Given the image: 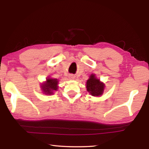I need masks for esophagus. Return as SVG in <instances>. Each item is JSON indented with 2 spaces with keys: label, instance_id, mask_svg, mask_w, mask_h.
Instances as JSON below:
<instances>
[{
  "label": "esophagus",
  "instance_id": "obj_1",
  "mask_svg": "<svg viewBox=\"0 0 149 149\" xmlns=\"http://www.w3.org/2000/svg\"><path fill=\"white\" fill-rule=\"evenodd\" d=\"M70 78L71 79H74L75 78V76L73 75H70Z\"/></svg>",
  "mask_w": 149,
  "mask_h": 149
}]
</instances>
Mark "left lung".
<instances>
[{"label": "left lung", "instance_id": "obj_1", "mask_svg": "<svg viewBox=\"0 0 149 149\" xmlns=\"http://www.w3.org/2000/svg\"><path fill=\"white\" fill-rule=\"evenodd\" d=\"M105 85L99 79H97L95 74H91L90 78L86 82V88L87 91L91 95L94 97H99L102 95Z\"/></svg>", "mask_w": 149, "mask_h": 149}]
</instances>
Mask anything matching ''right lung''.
I'll return each instance as SVG.
<instances>
[{
  "instance_id": "right-lung-1",
  "label": "right lung",
  "mask_w": 149,
  "mask_h": 149,
  "mask_svg": "<svg viewBox=\"0 0 149 149\" xmlns=\"http://www.w3.org/2000/svg\"><path fill=\"white\" fill-rule=\"evenodd\" d=\"M58 81L57 79L48 78L47 79L45 83L41 85V89H42L43 93L46 95H52L55 91L58 90Z\"/></svg>"
}]
</instances>
